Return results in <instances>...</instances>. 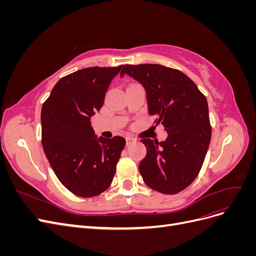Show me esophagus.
Here are the masks:
<instances>
[{"instance_id": "esophagus-1", "label": "esophagus", "mask_w": 256, "mask_h": 256, "mask_svg": "<svg viewBox=\"0 0 256 256\" xmlns=\"http://www.w3.org/2000/svg\"><path fill=\"white\" fill-rule=\"evenodd\" d=\"M134 138H131V136H127L126 138V144L127 145H130V144H132V143H134Z\"/></svg>"}]
</instances>
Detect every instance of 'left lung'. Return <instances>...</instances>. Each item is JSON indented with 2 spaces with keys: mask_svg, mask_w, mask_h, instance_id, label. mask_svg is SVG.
I'll return each instance as SVG.
<instances>
[{
  "mask_svg": "<svg viewBox=\"0 0 256 256\" xmlns=\"http://www.w3.org/2000/svg\"><path fill=\"white\" fill-rule=\"evenodd\" d=\"M145 90L148 113L168 132L166 141L143 138L146 156L138 170L144 182L164 194H176L196 180L212 138L208 104L189 76L158 64L124 65Z\"/></svg>",
  "mask_w": 256,
  "mask_h": 256,
  "instance_id": "obj_1",
  "label": "left lung"
}]
</instances>
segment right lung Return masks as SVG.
I'll list each match as a JSON object with an SVG mask.
<instances>
[{"label":"right lung","instance_id":"obj_1","mask_svg":"<svg viewBox=\"0 0 256 256\" xmlns=\"http://www.w3.org/2000/svg\"><path fill=\"white\" fill-rule=\"evenodd\" d=\"M122 67H90L64 76L42 108L46 157L58 180L81 198L110 187L126 144L122 136L98 138L90 122Z\"/></svg>","mask_w":256,"mask_h":256}]
</instances>
